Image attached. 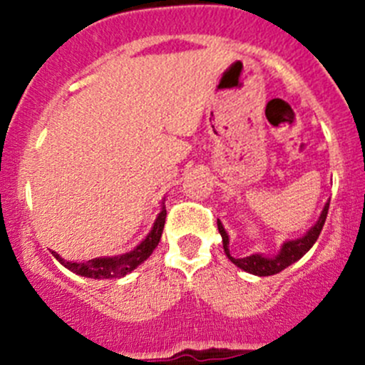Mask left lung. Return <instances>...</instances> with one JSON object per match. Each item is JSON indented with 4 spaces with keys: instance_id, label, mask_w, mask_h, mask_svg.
<instances>
[{
    "instance_id": "1",
    "label": "left lung",
    "mask_w": 365,
    "mask_h": 365,
    "mask_svg": "<svg viewBox=\"0 0 365 365\" xmlns=\"http://www.w3.org/2000/svg\"><path fill=\"white\" fill-rule=\"evenodd\" d=\"M329 205L330 201H327L325 208L319 213V219L316 220L314 226L300 238H293V240H286L284 244L281 245V251H279L275 256H264V254H251L247 257H233L230 254V237H227L226 230H224L222 222L217 219V227H219V233L222 237V247L224 252H226L227 259L233 264H237L238 268H242L244 272H249V274L257 275V277H267V275H274L282 272L284 268H288L289 264H293L295 261L300 259L312 245L318 240L319 233L323 230V224L327 220V213H329Z\"/></svg>"
}]
</instances>
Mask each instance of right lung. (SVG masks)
<instances>
[{
    "label": "right lung",
    "instance_id": "1",
    "mask_svg": "<svg viewBox=\"0 0 365 365\" xmlns=\"http://www.w3.org/2000/svg\"><path fill=\"white\" fill-rule=\"evenodd\" d=\"M165 215H168V213H165V205L164 201H162V210L159 215H157L150 233L146 235L145 240H143L138 247L132 249L130 252L118 254V256L93 257V259H88V261H67L54 251H53V256L56 257L65 268H68V270L73 272V274L81 275V277H90V279L123 277V275L130 274L132 270H135L139 264L145 263V261L152 256L153 249H155L160 242Z\"/></svg>",
    "mask_w": 365,
    "mask_h": 365
}]
</instances>
